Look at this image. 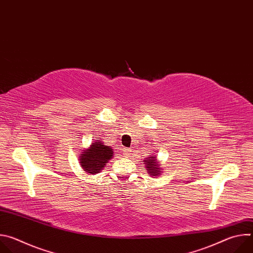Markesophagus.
Segmentation results:
<instances>
[{
	"mask_svg": "<svg viewBox=\"0 0 253 253\" xmlns=\"http://www.w3.org/2000/svg\"><path fill=\"white\" fill-rule=\"evenodd\" d=\"M130 152H131V151H130V149H128V148H124V149H123V154L126 155V156L129 155Z\"/></svg>",
	"mask_w": 253,
	"mask_h": 253,
	"instance_id": "1",
	"label": "esophagus"
}]
</instances>
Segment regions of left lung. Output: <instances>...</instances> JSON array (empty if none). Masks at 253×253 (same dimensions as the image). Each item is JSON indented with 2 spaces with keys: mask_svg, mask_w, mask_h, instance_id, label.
<instances>
[{
  "mask_svg": "<svg viewBox=\"0 0 253 253\" xmlns=\"http://www.w3.org/2000/svg\"><path fill=\"white\" fill-rule=\"evenodd\" d=\"M144 164H145L146 171L152 176L157 177L162 173V168L160 162L157 160V157L155 155H150L147 158L144 159Z\"/></svg>",
  "mask_w": 253,
  "mask_h": 253,
  "instance_id": "1",
  "label": "left lung"
}]
</instances>
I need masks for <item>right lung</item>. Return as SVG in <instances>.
Masks as SVG:
<instances>
[{
    "mask_svg": "<svg viewBox=\"0 0 253 253\" xmlns=\"http://www.w3.org/2000/svg\"><path fill=\"white\" fill-rule=\"evenodd\" d=\"M94 141L79 156L80 165L88 175L99 173L114 155L111 146L105 145L100 140Z\"/></svg>",
    "mask_w": 253,
    "mask_h": 253,
    "instance_id": "obj_1",
    "label": "right lung"
}]
</instances>
